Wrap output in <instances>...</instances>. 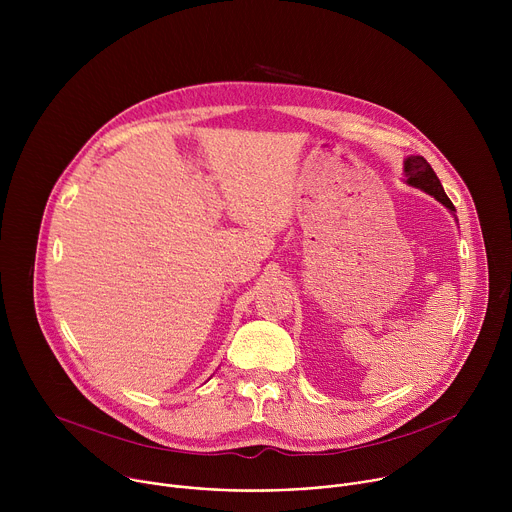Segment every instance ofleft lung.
Wrapping results in <instances>:
<instances>
[{
    "label": "left lung",
    "instance_id": "left-lung-1",
    "mask_svg": "<svg viewBox=\"0 0 512 512\" xmlns=\"http://www.w3.org/2000/svg\"><path fill=\"white\" fill-rule=\"evenodd\" d=\"M403 172H405V182L413 188L423 190L425 194L433 196L437 202H442L452 214L456 212L452 200L448 198V194L444 192V186L440 182V178L435 176L433 168L427 164V160L423 156H409L403 162Z\"/></svg>",
    "mask_w": 512,
    "mask_h": 512
}]
</instances>
